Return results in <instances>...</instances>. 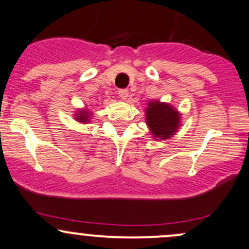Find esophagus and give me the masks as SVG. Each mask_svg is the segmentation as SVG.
I'll list each match as a JSON object with an SVG mask.
<instances>
[{
    "mask_svg": "<svg viewBox=\"0 0 249 249\" xmlns=\"http://www.w3.org/2000/svg\"><path fill=\"white\" fill-rule=\"evenodd\" d=\"M118 96L121 97L122 99H126L128 96V90L127 89H119L118 90Z\"/></svg>",
    "mask_w": 249,
    "mask_h": 249,
    "instance_id": "esophagus-1",
    "label": "esophagus"
}]
</instances>
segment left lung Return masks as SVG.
Wrapping results in <instances>:
<instances>
[{
	"mask_svg": "<svg viewBox=\"0 0 249 249\" xmlns=\"http://www.w3.org/2000/svg\"><path fill=\"white\" fill-rule=\"evenodd\" d=\"M146 123L156 138L167 139L179 125V113L168 104L150 102L146 108Z\"/></svg>",
	"mask_w": 249,
	"mask_h": 249,
	"instance_id": "obj_1",
	"label": "left lung"
}]
</instances>
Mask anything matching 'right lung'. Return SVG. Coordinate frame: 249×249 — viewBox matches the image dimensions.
I'll list each match as a JSON object with an SVG mask.
<instances>
[{"label": "right lung", "mask_w": 249, "mask_h": 249, "mask_svg": "<svg viewBox=\"0 0 249 249\" xmlns=\"http://www.w3.org/2000/svg\"><path fill=\"white\" fill-rule=\"evenodd\" d=\"M89 117H90V113H88L87 111H81V112H78V115H77L76 118L82 123H88Z\"/></svg>", "instance_id": "obj_1"}]
</instances>
